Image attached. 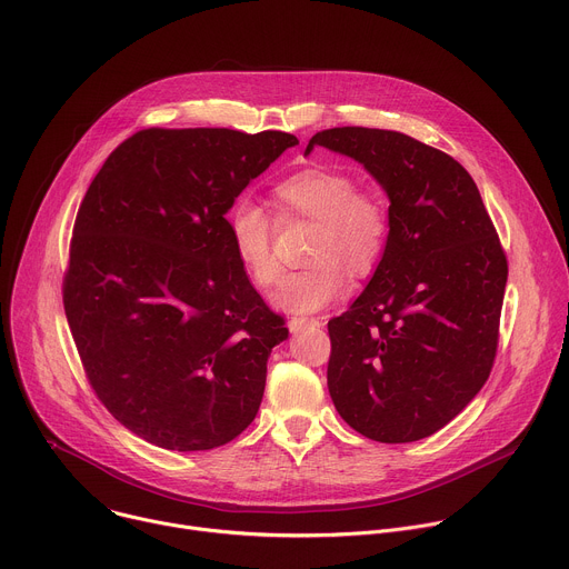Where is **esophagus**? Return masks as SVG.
Returning a JSON list of instances; mask_svg holds the SVG:
<instances>
[{"label":"esophagus","instance_id":"1","mask_svg":"<svg viewBox=\"0 0 569 569\" xmlns=\"http://www.w3.org/2000/svg\"><path fill=\"white\" fill-rule=\"evenodd\" d=\"M321 321L319 319H312V317H292L290 319V331L292 333H301L306 329H319Z\"/></svg>","mask_w":569,"mask_h":569}]
</instances>
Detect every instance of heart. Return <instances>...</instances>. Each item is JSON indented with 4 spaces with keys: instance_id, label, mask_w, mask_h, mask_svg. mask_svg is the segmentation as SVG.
<instances>
[{
    "instance_id": "obj_1",
    "label": "heart",
    "mask_w": 569,
    "mask_h": 569,
    "mask_svg": "<svg viewBox=\"0 0 569 569\" xmlns=\"http://www.w3.org/2000/svg\"><path fill=\"white\" fill-rule=\"evenodd\" d=\"M283 213L317 220L308 259L310 266L283 277L274 303L292 315H312L331 306L347 290V268L369 274L385 252L389 236L387 204L378 193L358 189L340 169H303L277 187ZM227 229L238 261L257 286L277 281L274 220L252 198H238L227 211Z\"/></svg>"
}]
</instances>
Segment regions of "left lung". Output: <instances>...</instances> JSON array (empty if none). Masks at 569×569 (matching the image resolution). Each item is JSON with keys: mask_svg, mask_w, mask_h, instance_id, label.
<instances>
[{"mask_svg": "<svg viewBox=\"0 0 569 569\" xmlns=\"http://www.w3.org/2000/svg\"><path fill=\"white\" fill-rule=\"evenodd\" d=\"M315 146L347 154L389 198V236L367 288L329 321L338 415L380 443L426 439L491 373L507 257L468 171L408 134L331 128Z\"/></svg>", "mask_w": 569, "mask_h": 569, "instance_id": "1", "label": "left lung"}]
</instances>
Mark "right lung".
I'll return each instance as SVG.
<instances>
[{
	"instance_id": "obj_1",
	"label": "right lung",
	"mask_w": 569,
	"mask_h": 569,
	"mask_svg": "<svg viewBox=\"0 0 569 569\" xmlns=\"http://www.w3.org/2000/svg\"><path fill=\"white\" fill-rule=\"evenodd\" d=\"M297 143L279 130H141L78 209L69 329L108 412L152 446L211 450L259 412L288 329L250 283L224 216Z\"/></svg>"
}]
</instances>
